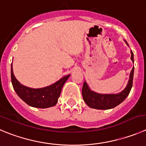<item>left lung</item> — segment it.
<instances>
[{
  "label": "left lung",
  "mask_w": 146,
  "mask_h": 146,
  "mask_svg": "<svg viewBox=\"0 0 146 146\" xmlns=\"http://www.w3.org/2000/svg\"><path fill=\"white\" fill-rule=\"evenodd\" d=\"M125 42L128 45L126 41ZM131 60L134 62L133 52L132 50ZM133 75H134V67L130 72V78L127 86L122 92L116 94H102L96 93L90 89L88 84L86 81H84L82 88V96L84 102L89 107L96 110H109L117 107L120 103H122L130 94V90L133 86Z\"/></svg>",
  "instance_id": "1"
}]
</instances>
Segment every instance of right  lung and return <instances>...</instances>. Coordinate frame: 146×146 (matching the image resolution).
<instances>
[{
  "label": "right lung",
  "mask_w": 146,
  "mask_h": 146,
  "mask_svg": "<svg viewBox=\"0 0 146 146\" xmlns=\"http://www.w3.org/2000/svg\"><path fill=\"white\" fill-rule=\"evenodd\" d=\"M11 82L17 95L28 105L36 108H48L58 102L62 86L70 75L62 77L54 84L42 88H32L21 85L15 78L11 63Z\"/></svg>",
  "instance_id": "right-lung-1"
}]
</instances>
